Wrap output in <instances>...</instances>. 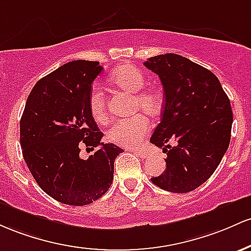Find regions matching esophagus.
<instances>
[{"label":"esophagus","mask_w":251,"mask_h":251,"mask_svg":"<svg viewBox=\"0 0 251 251\" xmlns=\"http://www.w3.org/2000/svg\"><path fill=\"white\" fill-rule=\"evenodd\" d=\"M134 151L141 157V159H148V157L151 156V154L146 151H139V149H137V151Z\"/></svg>","instance_id":"34e87169"}]
</instances>
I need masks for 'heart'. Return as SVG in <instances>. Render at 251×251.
Returning <instances> with one entry per match:
<instances>
[{
	"mask_svg": "<svg viewBox=\"0 0 251 251\" xmlns=\"http://www.w3.org/2000/svg\"><path fill=\"white\" fill-rule=\"evenodd\" d=\"M110 81L118 89L133 95L131 110L142 111L149 116H155L162 108V95L156 89H143L146 77L137 67L123 65L117 67L110 75ZM90 112L97 122L106 118L105 96L98 86L92 89L89 98ZM149 122L142 114L118 120L106 131V139L122 147H135L140 145L149 133Z\"/></svg>",
	"mask_w": 251,
	"mask_h": 251,
	"instance_id": "1",
	"label": "heart"
}]
</instances>
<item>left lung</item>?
I'll return each instance as SVG.
<instances>
[{
    "label": "left lung",
    "instance_id": "1",
    "mask_svg": "<svg viewBox=\"0 0 251 251\" xmlns=\"http://www.w3.org/2000/svg\"><path fill=\"white\" fill-rule=\"evenodd\" d=\"M145 66L159 75L165 92L151 142L167 153L166 170L151 180L170 192H191L212 176L229 147L230 100L212 72L182 55H155Z\"/></svg>",
    "mask_w": 251,
    "mask_h": 251
}]
</instances>
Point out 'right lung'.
I'll return each instance as SVG.
<instances>
[{
	"label": "right lung",
	"instance_id": "right-lung-1",
	"mask_svg": "<svg viewBox=\"0 0 251 251\" xmlns=\"http://www.w3.org/2000/svg\"><path fill=\"white\" fill-rule=\"evenodd\" d=\"M98 61L73 60L41 78L32 89L20 121V142L28 170L44 192L67 205L100 199L114 180V162L122 149L102 143L89 98ZM84 145L98 148L88 160Z\"/></svg>",
	"mask_w": 251,
	"mask_h": 251
}]
</instances>
